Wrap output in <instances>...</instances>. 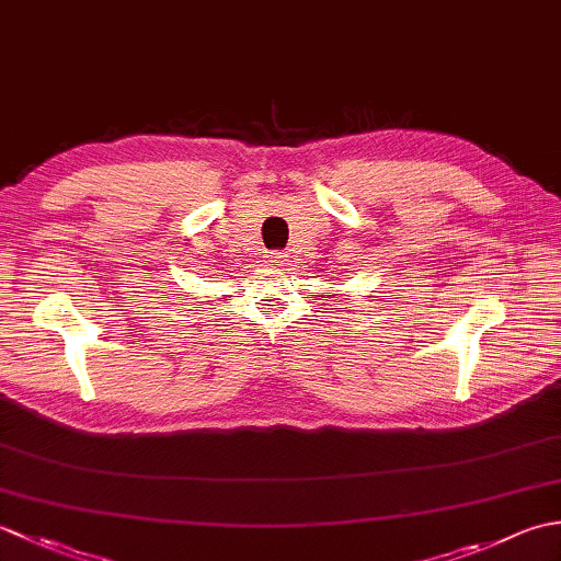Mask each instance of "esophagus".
<instances>
[{
    "mask_svg": "<svg viewBox=\"0 0 561 561\" xmlns=\"http://www.w3.org/2000/svg\"><path fill=\"white\" fill-rule=\"evenodd\" d=\"M267 262H270V265H274V267H282L284 265V255L282 253H270Z\"/></svg>",
    "mask_w": 561,
    "mask_h": 561,
    "instance_id": "esophagus-1",
    "label": "esophagus"
}]
</instances>
